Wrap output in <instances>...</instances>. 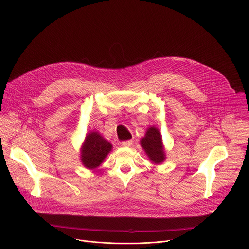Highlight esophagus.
Masks as SVG:
<instances>
[{"label":"esophagus","instance_id":"esophagus-1","mask_svg":"<svg viewBox=\"0 0 249 249\" xmlns=\"http://www.w3.org/2000/svg\"><path fill=\"white\" fill-rule=\"evenodd\" d=\"M132 144H133V141H132V140L123 141L122 143H121V145H122L123 147H131V146H132Z\"/></svg>","mask_w":249,"mask_h":249}]
</instances>
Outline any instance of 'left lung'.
I'll return each instance as SVG.
<instances>
[{
  "label": "left lung",
  "mask_w": 249,
  "mask_h": 249,
  "mask_svg": "<svg viewBox=\"0 0 249 249\" xmlns=\"http://www.w3.org/2000/svg\"><path fill=\"white\" fill-rule=\"evenodd\" d=\"M140 144L153 163L161 164L165 160L166 156L161 134L157 127L148 128L145 136L141 139Z\"/></svg>",
  "instance_id": "1"
}]
</instances>
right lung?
I'll list each match as a JSON object with an SVG mask.
<instances>
[{"instance_id":"right-lung-1","label":"right lung","mask_w":249,"mask_h":249,"mask_svg":"<svg viewBox=\"0 0 249 249\" xmlns=\"http://www.w3.org/2000/svg\"><path fill=\"white\" fill-rule=\"evenodd\" d=\"M112 145L98 132H89L86 135L80 150L82 164L90 170L97 168L112 150Z\"/></svg>"}]
</instances>
